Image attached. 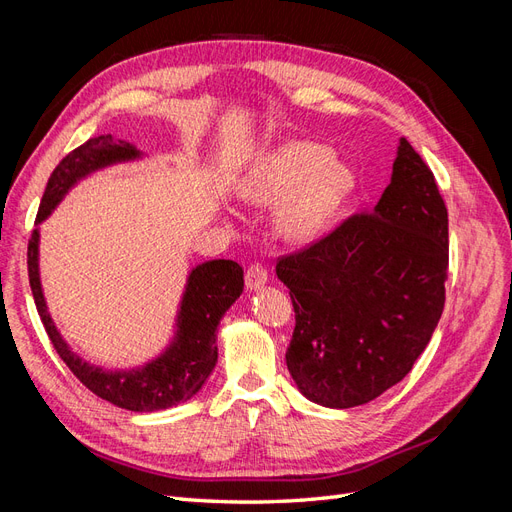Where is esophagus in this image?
Masks as SVG:
<instances>
[{
  "mask_svg": "<svg viewBox=\"0 0 512 512\" xmlns=\"http://www.w3.org/2000/svg\"><path fill=\"white\" fill-rule=\"evenodd\" d=\"M267 280H269V273L265 267L258 265V262H254V265L245 273V286L250 290H260L267 284Z\"/></svg>",
  "mask_w": 512,
  "mask_h": 512,
  "instance_id": "1",
  "label": "esophagus"
}]
</instances>
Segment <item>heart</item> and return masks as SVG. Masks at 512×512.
I'll list each match as a JSON object with an SVG mask.
<instances>
[{
  "label": "heart",
  "instance_id": "obj_1",
  "mask_svg": "<svg viewBox=\"0 0 512 512\" xmlns=\"http://www.w3.org/2000/svg\"><path fill=\"white\" fill-rule=\"evenodd\" d=\"M356 190L354 170L320 143L290 141L265 153L239 183L247 203L273 207L277 232L309 241L329 224Z\"/></svg>",
  "mask_w": 512,
  "mask_h": 512
}]
</instances>
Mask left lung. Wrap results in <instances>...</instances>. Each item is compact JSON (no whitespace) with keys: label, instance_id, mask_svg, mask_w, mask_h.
Returning a JSON list of instances; mask_svg holds the SVG:
<instances>
[{"label":"left lung","instance_id":"obj_1","mask_svg":"<svg viewBox=\"0 0 512 512\" xmlns=\"http://www.w3.org/2000/svg\"><path fill=\"white\" fill-rule=\"evenodd\" d=\"M275 273L297 320L286 365L309 401L363 406L408 376L444 309L448 213L406 138L371 213L280 258Z\"/></svg>","mask_w":512,"mask_h":512}]
</instances>
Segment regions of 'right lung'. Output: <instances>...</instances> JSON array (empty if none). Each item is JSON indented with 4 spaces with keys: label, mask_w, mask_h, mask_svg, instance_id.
Masks as SVG:
<instances>
[{
    "label": "right lung",
    "mask_w": 512,
    "mask_h": 512,
    "mask_svg": "<svg viewBox=\"0 0 512 512\" xmlns=\"http://www.w3.org/2000/svg\"><path fill=\"white\" fill-rule=\"evenodd\" d=\"M128 141H115L111 134L89 138L57 164L46 183L42 203L27 247V271L34 301L46 333L57 354L91 393L130 412H156L192 399L218 363V327L224 314L243 292V269L232 260H209L190 271L175 318V333L168 346L145 365L128 369H104L76 354L46 307L40 282V228L64 196L96 170L141 160Z\"/></svg>",
    "instance_id": "right-lung-1"
}]
</instances>
